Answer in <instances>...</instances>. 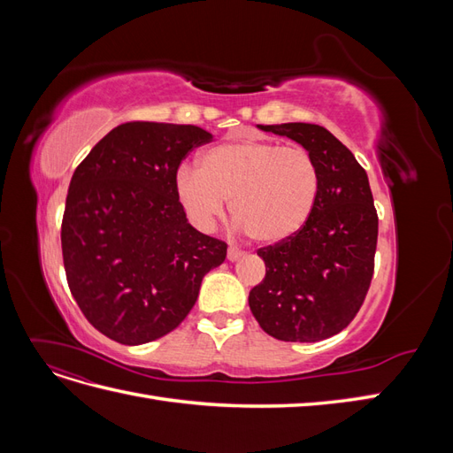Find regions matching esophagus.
I'll list each match as a JSON object with an SVG mask.
<instances>
[{"label":"esophagus","mask_w":453,"mask_h":453,"mask_svg":"<svg viewBox=\"0 0 453 453\" xmlns=\"http://www.w3.org/2000/svg\"><path fill=\"white\" fill-rule=\"evenodd\" d=\"M242 255H243V251H240L238 248H232V245H230L228 251H226V258L230 260V263H234V260H238Z\"/></svg>","instance_id":"1"}]
</instances>
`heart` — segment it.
Returning <instances> with one entry per match:
<instances>
[{
    "label": "heart",
    "mask_w": 453,
    "mask_h": 453,
    "mask_svg": "<svg viewBox=\"0 0 453 453\" xmlns=\"http://www.w3.org/2000/svg\"><path fill=\"white\" fill-rule=\"evenodd\" d=\"M175 196L200 230H210L230 200V213L263 243L295 236L319 196V168L310 150L242 140L203 150L198 170L175 172Z\"/></svg>",
    "instance_id": "obj_1"
}]
</instances>
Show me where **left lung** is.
<instances>
[{"label": "left lung", "mask_w": 453, "mask_h": 453, "mask_svg": "<svg viewBox=\"0 0 453 453\" xmlns=\"http://www.w3.org/2000/svg\"><path fill=\"white\" fill-rule=\"evenodd\" d=\"M257 128L303 145L319 168V196L295 236L258 250L266 276L250 308L270 336L319 342L359 311L374 273L378 215L368 175L351 150L319 125L283 122Z\"/></svg>", "instance_id": "obj_1"}]
</instances>
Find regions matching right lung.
I'll return each instance as SVG.
<instances>
[{"label": "right lung", "instance_id": "1", "mask_svg": "<svg viewBox=\"0 0 453 453\" xmlns=\"http://www.w3.org/2000/svg\"><path fill=\"white\" fill-rule=\"evenodd\" d=\"M213 134L193 125L127 122L79 164L65 198L67 285L94 328L125 346L162 338L195 306L226 243L188 223L175 172Z\"/></svg>", "mask_w": 453, "mask_h": 453}]
</instances>
